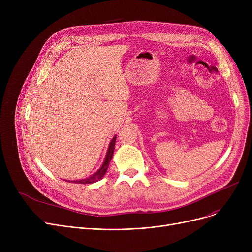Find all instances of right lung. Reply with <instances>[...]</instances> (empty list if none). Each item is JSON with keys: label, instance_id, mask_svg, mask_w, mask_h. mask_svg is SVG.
Returning <instances> with one entry per match:
<instances>
[{"label": "right lung", "instance_id": "add662e5", "mask_svg": "<svg viewBox=\"0 0 252 252\" xmlns=\"http://www.w3.org/2000/svg\"><path fill=\"white\" fill-rule=\"evenodd\" d=\"M115 140H116V136L113 137V139L111 140L110 145H109V148H108V151H107V154H106V157H105V160H104L101 168L97 171V173H95L94 175H92L91 177H89L87 179L79 180V181H74L75 184H92V183H96V182L100 181L104 177V175L106 174V171H107V168L109 166V163L111 161V158H112V155H113L114 146H115Z\"/></svg>", "mask_w": 252, "mask_h": 252}]
</instances>
